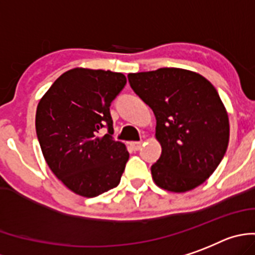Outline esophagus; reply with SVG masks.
Instances as JSON below:
<instances>
[{"label":"esophagus","mask_w":255,"mask_h":255,"mask_svg":"<svg viewBox=\"0 0 255 255\" xmlns=\"http://www.w3.org/2000/svg\"><path fill=\"white\" fill-rule=\"evenodd\" d=\"M130 147H132V150L134 151H138L139 148L142 147V142H130Z\"/></svg>","instance_id":"34e87169"}]
</instances>
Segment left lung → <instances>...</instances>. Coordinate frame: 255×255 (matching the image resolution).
Returning <instances> with one entry per match:
<instances>
[{
  "instance_id": "left-lung-1",
  "label": "left lung",
  "mask_w": 255,
  "mask_h": 255,
  "mask_svg": "<svg viewBox=\"0 0 255 255\" xmlns=\"http://www.w3.org/2000/svg\"><path fill=\"white\" fill-rule=\"evenodd\" d=\"M133 91L152 109L161 156L151 166L155 184L184 193L206 182L228 150L230 126L213 85L183 68L128 73Z\"/></svg>"
}]
</instances>
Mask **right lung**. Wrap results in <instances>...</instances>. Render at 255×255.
Masks as SVG:
<instances>
[{
    "mask_svg": "<svg viewBox=\"0 0 255 255\" xmlns=\"http://www.w3.org/2000/svg\"><path fill=\"white\" fill-rule=\"evenodd\" d=\"M126 82L121 72L72 68L53 82L36 108V136L45 161L79 196L93 198L121 182L129 153L112 137L109 107ZM105 125L108 133L100 136Z\"/></svg>",
    "mask_w": 255,
    "mask_h": 255,
    "instance_id": "right-lung-1",
    "label": "right lung"
}]
</instances>
